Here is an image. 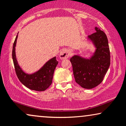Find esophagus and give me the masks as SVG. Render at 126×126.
Segmentation results:
<instances>
[{
	"label": "esophagus",
	"mask_w": 126,
	"mask_h": 126,
	"mask_svg": "<svg viewBox=\"0 0 126 126\" xmlns=\"http://www.w3.org/2000/svg\"><path fill=\"white\" fill-rule=\"evenodd\" d=\"M60 58L61 60H64V59H67L69 57V51L67 49H63L60 52Z\"/></svg>",
	"instance_id": "obj_1"
}]
</instances>
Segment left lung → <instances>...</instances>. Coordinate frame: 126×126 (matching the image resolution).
Wrapping results in <instances>:
<instances>
[{
	"mask_svg": "<svg viewBox=\"0 0 126 126\" xmlns=\"http://www.w3.org/2000/svg\"><path fill=\"white\" fill-rule=\"evenodd\" d=\"M88 35V40L93 43L95 51L89 59L74 55L71 62L75 81L85 89H92L99 85L110 65V52L106 34L99 28Z\"/></svg>",
	"mask_w": 126,
	"mask_h": 126,
	"instance_id": "left-lung-1",
	"label": "left lung"
}]
</instances>
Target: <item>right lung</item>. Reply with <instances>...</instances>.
<instances>
[{"instance_id": "right-lung-1", "label": "right lung", "mask_w": 126, "mask_h": 126, "mask_svg": "<svg viewBox=\"0 0 126 126\" xmlns=\"http://www.w3.org/2000/svg\"><path fill=\"white\" fill-rule=\"evenodd\" d=\"M18 35L16 37L12 49V59L16 73L20 82L26 87L31 90L44 91L50 86L52 83L53 76L58 62L54 57L46 62L44 66L38 71L32 74L26 73L22 70L16 60L15 53V47Z\"/></svg>"}]
</instances>
